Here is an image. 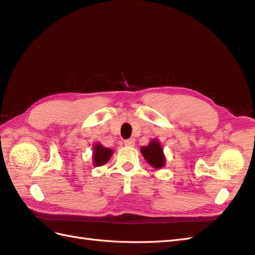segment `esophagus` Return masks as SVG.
<instances>
[{"instance_id":"esophagus-1","label":"esophagus","mask_w":255,"mask_h":255,"mask_svg":"<svg viewBox=\"0 0 255 255\" xmlns=\"http://www.w3.org/2000/svg\"><path fill=\"white\" fill-rule=\"evenodd\" d=\"M125 144L127 146H134L135 145V140L133 139V138H129V139L125 140Z\"/></svg>"}]
</instances>
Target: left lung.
I'll return each instance as SVG.
<instances>
[{
    "mask_svg": "<svg viewBox=\"0 0 255 255\" xmlns=\"http://www.w3.org/2000/svg\"><path fill=\"white\" fill-rule=\"evenodd\" d=\"M140 152L144 159L154 168L161 169L166 165V156L164 149L160 142L156 139H152L150 143L145 146H141Z\"/></svg>",
    "mask_w": 255,
    "mask_h": 255,
    "instance_id": "1",
    "label": "left lung"
}]
</instances>
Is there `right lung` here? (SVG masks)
<instances>
[{"mask_svg":"<svg viewBox=\"0 0 255 255\" xmlns=\"http://www.w3.org/2000/svg\"><path fill=\"white\" fill-rule=\"evenodd\" d=\"M94 152H92V164L95 167H100L107 164L113 155L114 150L110 148H105L100 142H96L92 146Z\"/></svg>","mask_w":255,"mask_h":255,"instance_id":"1","label":"right lung"}]
</instances>
